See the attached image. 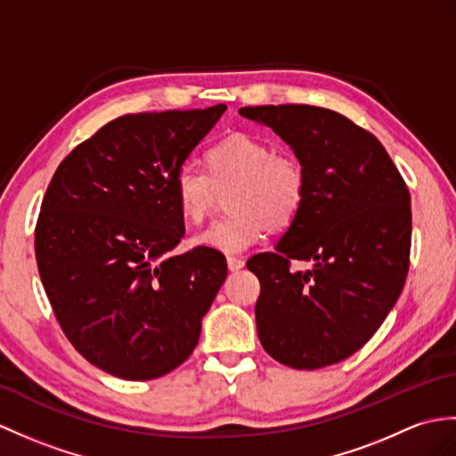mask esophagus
Instances as JSON below:
<instances>
[{
    "mask_svg": "<svg viewBox=\"0 0 456 456\" xmlns=\"http://www.w3.org/2000/svg\"><path fill=\"white\" fill-rule=\"evenodd\" d=\"M227 266L231 272H239L240 268H245V260L239 258V256H229L227 258Z\"/></svg>",
    "mask_w": 456,
    "mask_h": 456,
    "instance_id": "obj_1",
    "label": "esophagus"
}]
</instances>
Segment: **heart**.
I'll return each instance as SVG.
<instances>
[{"mask_svg":"<svg viewBox=\"0 0 456 456\" xmlns=\"http://www.w3.org/2000/svg\"><path fill=\"white\" fill-rule=\"evenodd\" d=\"M173 190L180 214L190 224H200L217 194L231 190V216L198 232L192 242L224 254H240L260 242L268 229L285 231L297 221L309 178L297 157L278 153L260 137L232 134L206 151V171L190 163L180 165Z\"/></svg>","mask_w":456,"mask_h":456,"instance_id":"obj_1","label":"heart"}]
</instances>
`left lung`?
Here are the masks:
<instances>
[{
	"label": "left lung",
	"mask_w": 456,
	"mask_h": 456,
	"mask_svg": "<svg viewBox=\"0 0 456 456\" xmlns=\"http://www.w3.org/2000/svg\"><path fill=\"white\" fill-rule=\"evenodd\" d=\"M239 112L276 132L309 178L301 216L276 250L247 262L260 280V344L293 369L340 363L371 340L404 289L408 186L377 137L334 110L266 104ZM295 259L314 268L295 273Z\"/></svg>",
	"instance_id": "1"
}]
</instances>
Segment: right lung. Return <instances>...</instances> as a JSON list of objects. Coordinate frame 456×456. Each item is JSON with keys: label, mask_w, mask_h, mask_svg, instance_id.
Returning a JSON list of instances; mask_svg holds the SVG:
<instances>
[{"label": "right lung", "mask_w": 456, "mask_h": 456, "mask_svg": "<svg viewBox=\"0 0 456 456\" xmlns=\"http://www.w3.org/2000/svg\"><path fill=\"white\" fill-rule=\"evenodd\" d=\"M225 104L120 116L52 176L35 231L42 285L71 346L126 380L171 373L198 344L225 256L184 237L173 178Z\"/></svg>", "instance_id": "right-lung-1"}]
</instances>
